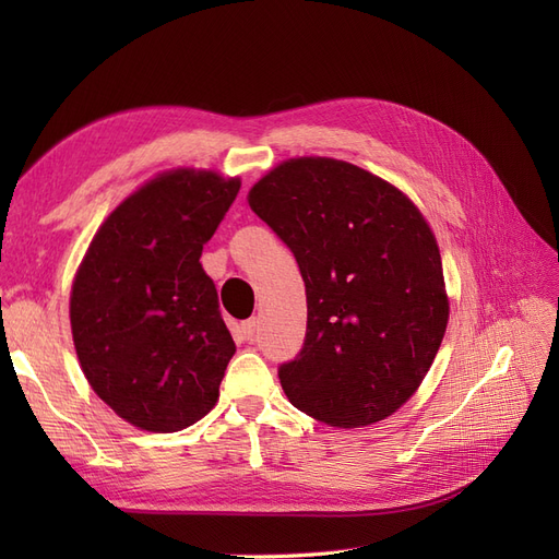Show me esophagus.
I'll use <instances>...</instances> for the list:
<instances>
[{
    "label": "esophagus",
    "mask_w": 559,
    "mask_h": 559,
    "mask_svg": "<svg viewBox=\"0 0 559 559\" xmlns=\"http://www.w3.org/2000/svg\"><path fill=\"white\" fill-rule=\"evenodd\" d=\"M257 329H259V319H247V321H242V326H240V331H242L247 341H251V337L257 335Z\"/></svg>",
    "instance_id": "1"
}]
</instances>
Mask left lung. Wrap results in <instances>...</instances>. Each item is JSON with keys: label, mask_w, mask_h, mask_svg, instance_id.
Wrapping results in <instances>:
<instances>
[{"label": "left lung", "mask_w": 559, "mask_h": 559, "mask_svg": "<svg viewBox=\"0 0 559 559\" xmlns=\"http://www.w3.org/2000/svg\"><path fill=\"white\" fill-rule=\"evenodd\" d=\"M247 202L306 282V345L280 368L284 394L341 429L394 415L427 378L450 319L425 214L394 183L326 156L282 160Z\"/></svg>", "instance_id": "1"}]
</instances>
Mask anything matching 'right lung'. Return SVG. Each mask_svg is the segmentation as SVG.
Segmentation results:
<instances>
[{
    "label": "right lung",
    "instance_id": "add662e5",
    "mask_svg": "<svg viewBox=\"0 0 559 559\" xmlns=\"http://www.w3.org/2000/svg\"><path fill=\"white\" fill-rule=\"evenodd\" d=\"M240 183L195 167L151 177L118 202L79 263L70 324L81 370L142 431H181L218 401L235 343L200 257Z\"/></svg>",
    "mask_w": 559,
    "mask_h": 559
}]
</instances>
